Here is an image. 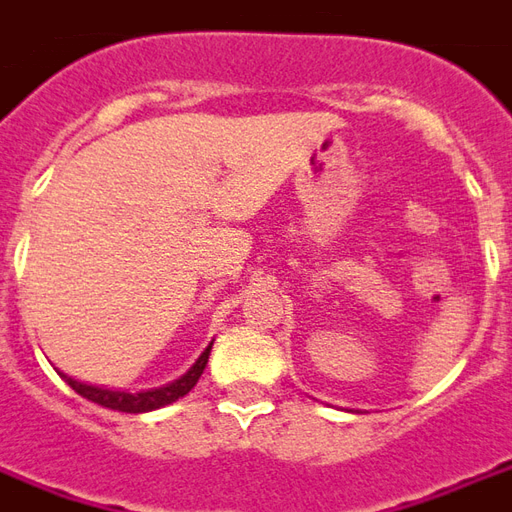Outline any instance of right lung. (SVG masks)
Listing matches in <instances>:
<instances>
[{"instance_id": "right-lung-1", "label": "right lung", "mask_w": 512, "mask_h": 512, "mask_svg": "<svg viewBox=\"0 0 512 512\" xmlns=\"http://www.w3.org/2000/svg\"><path fill=\"white\" fill-rule=\"evenodd\" d=\"M210 349H213V343L207 346L202 357L196 360L194 366L188 368V374H182L180 380H174L166 388H157V391H144V393H121V391H105V388H94V385H82V382L71 380L66 377V382L71 385V391H77L82 399H88V402H96V405L107 407V410H119V413H146V410H157V407L171 405V402H177L180 396L194 388L199 377H202V371L207 366V357H210Z\"/></svg>"}]
</instances>
